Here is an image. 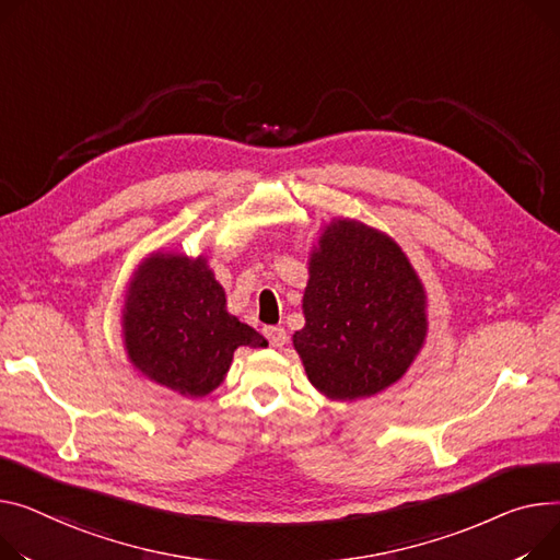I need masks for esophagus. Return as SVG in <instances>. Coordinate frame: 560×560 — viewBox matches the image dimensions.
Returning <instances> with one entry per match:
<instances>
[{
	"instance_id": "34e87169",
	"label": "esophagus",
	"mask_w": 560,
	"mask_h": 560,
	"mask_svg": "<svg viewBox=\"0 0 560 560\" xmlns=\"http://www.w3.org/2000/svg\"><path fill=\"white\" fill-rule=\"evenodd\" d=\"M264 335L268 338V342L275 347V349H281L285 342H288V332L283 326H266L264 328Z\"/></svg>"
}]
</instances>
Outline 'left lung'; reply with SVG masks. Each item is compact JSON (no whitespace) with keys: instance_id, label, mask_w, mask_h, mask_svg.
I'll return each mask as SVG.
<instances>
[{"instance_id":"left-lung-1","label":"left lung","mask_w":560,"mask_h":560,"mask_svg":"<svg viewBox=\"0 0 560 560\" xmlns=\"http://www.w3.org/2000/svg\"><path fill=\"white\" fill-rule=\"evenodd\" d=\"M294 332L311 383L330 398H362L396 383L425 338V294L400 247L360 222L319 238Z\"/></svg>"}]
</instances>
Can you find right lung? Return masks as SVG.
I'll use <instances>...</instances> for the list:
<instances>
[{
	"instance_id": "1",
	"label": "right lung",
	"mask_w": 560,
	"mask_h": 560,
	"mask_svg": "<svg viewBox=\"0 0 560 560\" xmlns=\"http://www.w3.org/2000/svg\"><path fill=\"white\" fill-rule=\"evenodd\" d=\"M126 347L141 374L182 396L215 389L238 347L266 338L225 308V290L205 258L158 254L139 270L126 302Z\"/></svg>"
}]
</instances>
